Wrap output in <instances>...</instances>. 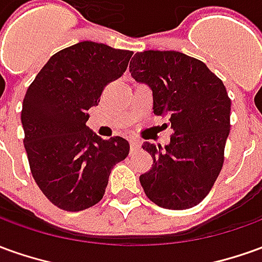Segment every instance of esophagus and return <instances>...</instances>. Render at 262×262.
I'll return each instance as SVG.
<instances>
[{
	"label": "esophagus",
	"instance_id": "esophagus-1",
	"mask_svg": "<svg viewBox=\"0 0 262 262\" xmlns=\"http://www.w3.org/2000/svg\"><path fill=\"white\" fill-rule=\"evenodd\" d=\"M139 147H140V142H139V140H135V139H133V140H130V149L132 150H136V149H139Z\"/></svg>",
	"mask_w": 262,
	"mask_h": 262
}]
</instances>
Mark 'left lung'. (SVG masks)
<instances>
[{"label":"left lung","mask_w":262,"mask_h":262,"mask_svg":"<svg viewBox=\"0 0 262 262\" xmlns=\"http://www.w3.org/2000/svg\"><path fill=\"white\" fill-rule=\"evenodd\" d=\"M130 74L153 92V113L169 116L170 144L144 142L153 159L140 176L147 199L159 207L186 210L210 193L224 164L231 99L204 62L177 51L136 52Z\"/></svg>","instance_id":"1"}]
</instances>
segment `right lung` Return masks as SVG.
I'll return each mask as SVG.
<instances>
[{
	"instance_id": "1",
	"label": "right lung",
	"mask_w": 262,
	"mask_h": 262,
	"mask_svg": "<svg viewBox=\"0 0 262 262\" xmlns=\"http://www.w3.org/2000/svg\"><path fill=\"white\" fill-rule=\"evenodd\" d=\"M133 52L83 41L49 58L25 93L24 146L34 180L54 206L82 211L105 194L109 174L129 142L88 129V111L106 85L125 74Z\"/></svg>"
}]
</instances>
